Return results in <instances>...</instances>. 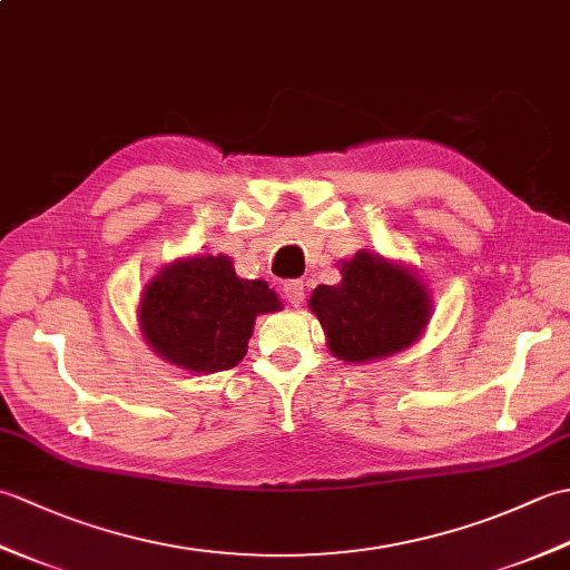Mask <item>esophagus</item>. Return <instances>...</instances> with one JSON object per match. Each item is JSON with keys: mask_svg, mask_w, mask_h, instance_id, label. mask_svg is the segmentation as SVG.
<instances>
[{"mask_svg": "<svg viewBox=\"0 0 570 570\" xmlns=\"http://www.w3.org/2000/svg\"><path fill=\"white\" fill-rule=\"evenodd\" d=\"M304 286L306 284L301 282V278H292V282L284 284V296L288 298V304H292V306L304 304V298H306V288Z\"/></svg>", "mask_w": 570, "mask_h": 570, "instance_id": "34e87169", "label": "esophagus"}]
</instances>
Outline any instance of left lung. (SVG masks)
<instances>
[{"instance_id": "obj_1", "label": "left lung", "mask_w": 570, "mask_h": 570, "mask_svg": "<svg viewBox=\"0 0 570 570\" xmlns=\"http://www.w3.org/2000/svg\"><path fill=\"white\" fill-rule=\"evenodd\" d=\"M337 266L341 284L313 288L308 298L333 357L365 365L421 341L433 316V301L409 264L360 249Z\"/></svg>"}]
</instances>
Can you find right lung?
<instances>
[{
    "mask_svg": "<svg viewBox=\"0 0 570 570\" xmlns=\"http://www.w3.org/2000/svg\"><path fill=\"white\" fill-rule=\"evenodd\" d=\"M274 311H282V298L264 278H239L225 254H190L144 284L137 321L144 341L168 365L213 374L247 355L254 321Z\"/></svg>",
    "mask_w": 570,
    "mask_h": 570,
    "instance_id": "right-lung-1",
    "label": "right lung"
}]
</instances>
